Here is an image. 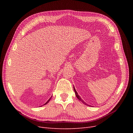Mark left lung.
<instances>
[{
  "instance_id": "8db88e82",
  "label": "left lung",
  "mask_w": 133,
  "mask_h": 133,
  "mask_svg": "<svg viewBox=\"0 0 133 133\" xmlns=\"http://www.w3.org/2000/svg\"><path fill=\"white\" fill-rule=\"evenodd\" d=\"M74 88V92H75V95H76V97H77V98L80 100V101H81L83 104H86V105H87V106H89V105H88V104H86V103L84 101H83V100H82L81 99V97H80V96L78 95V93H77V92H76V90H75V87H73Z\"/></svg>"
}]
</instances>
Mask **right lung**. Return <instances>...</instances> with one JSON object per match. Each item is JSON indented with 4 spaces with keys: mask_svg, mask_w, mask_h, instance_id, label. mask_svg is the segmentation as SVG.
I'll return each instance as SVG.
<instances>
[{
    "mask_svg": "<svg viewBox=\"0 0 133 133\" xmlns=\"http://www.w3.org/2000/svg\"><path fill=\"white\" fill-rule=\"evenodd\" d=\"M51 97H50V99H49V100H48V101H47V102H46V103H45L44 104V105H45V104H47V103H48V102H49V101H50V100H51Z\"/></svg>",
    "mask_w": 133,
    "mask_h": 133,
    "instance_id": "obj_1",
    "label": "right lung"
}]
</instances>
